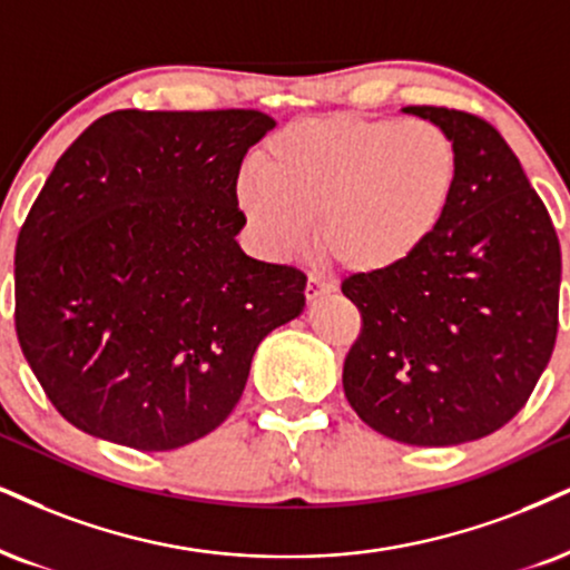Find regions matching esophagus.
Instances as JSON below:
<instances>
[{
    "label": "esophagus",
    "mask_w": 570,
    "mask_h": 570,
    "mask_svg": "<svg viewBox=\"0 0 570 570\" xmlns=\"http://www.w3.org/2000/svg\"><path fill=\"white\" fill-rule=\"evenodd\" d=\"M333 291V283H327L325 277H320V274H308V279H306V298L308 301H314V298H320V296H325V293H330Z\"/></svg>",
    "instance_id": "34e87169"
}]
</instances>
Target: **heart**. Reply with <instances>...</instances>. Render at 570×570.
Here are the masks:
<instances>
[{
    "instance_id": "obj_1",
    "label": "heart",
    "mask_w": 570,
    "mask_h": 570,
    "mask_svg": "<svg viewBox=\"0 0 570 570\" xmlns=\"http://www.w3.org/2000/svg\"><path fill=\"white\" fill-rule=\"evenodd\" d=\"M256 168L237 203L266 250H304L320 219V248L341 269L381 277L412 264L444 227L462 156L433 121L322 116L283 126Z\"/></svg>"
}]
</instances>
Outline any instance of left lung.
<instances>
[{"instance_id": "left-lung-1", "label": "left lung", "mask_w": 570, "mask_h": 570, "mask_svg": "<svg viewBox=\"0 0 570 570\" xmlns=\"http://www.w3.org/2000/svg\"><path fill=\"white\" fill-rule=\"evenodd\" d=\"M456 139L452 214L404 269L351 274L360 338L343 362L354 412L393 441L454 446L510 423L558 338L560 243L515 153L487 118L404 108Z\"/></svg>"}]
</instances>
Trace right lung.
<instances>
[{
  "instance_id": "1",
  "label": "right lung",
  "mask_w": 570,
  "mask_h": 570,
  "mask_svg": "<svg viewBox=\"0 0 570 570\" xmlns=\"http://www.w3.org/2000/svg\"><path fill=\"white\" fill-rule=\"evenodd\" d=\"M262 110H116L58 158L16 243V330L79 431L166 452L219 428L306 274L245 256L240 164Z\"/></svg>"
}]
</instances>
